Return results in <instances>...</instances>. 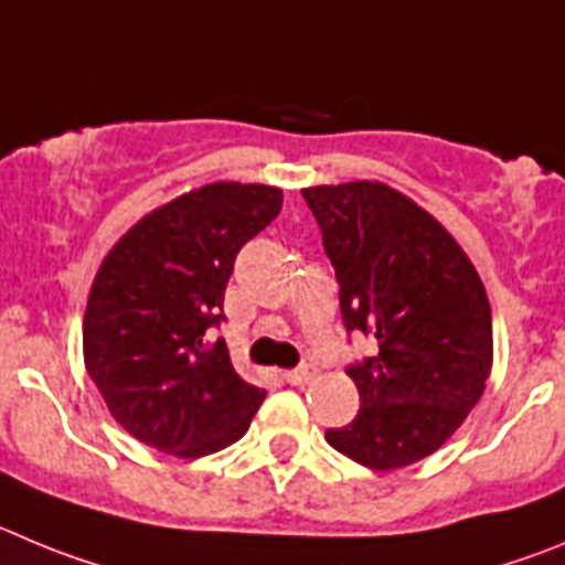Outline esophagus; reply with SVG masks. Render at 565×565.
Wrapping results in <instances>:
<instances>
[{
	"mask_svg": "<svg viewBox=\"0 0 565 565\" xmlns=\"http://www.w3.org/2000/svg\"><path fill=\"white\" fill-rule=\"evenodd\" d=\"M284 380H287L289 385H307L315 380V369H309V365H301V369H292V371H284Z\"/></svg>",
	"mask_w": 565,
	"mask_h": 565,
	"instance_id": "1",
	"label": "esophagus"
}]
</instances>
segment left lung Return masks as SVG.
I'll return each instance as SVG.
<instances>
[{"instance_id": "left-lung-1", "label": "left lung", "mask_w": 565, "mask_h": 565, "mask_svg": "<svg viewBox=\"0 0 565 565\" xmlns=\"http://www.w3.org/2000/svg\"><path fill=\"white\" fill-rule=\"evenodd\" d=\"M340 284L349 332L377 354L345 371L360 411L327 441L369 470L436 454L484 394L492 315L479 273L425 207L383 182L303 188Z\"/></svg>"}]
</instances>
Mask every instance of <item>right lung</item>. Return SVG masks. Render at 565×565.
I'll use <instances>...</instances> for the list:
<instances>
[{"mask_svg":"<svg viewBox=\"0 0 565 565\" xmlns=\"http://www.w3.org/2000/svg\"><path fill=\"white\" fill-rule=\"evenodd\" d=\"M281 188L211 182L154 207L106 253L84 315V363L106 408L143 445L200 459L250 428L267 391L236 374L220 327L245 242Z\"/></svg>","mask_w":565,"mask_h":565,"instance_id":"right-lung-1","label":"right lung"}]
</instances>
